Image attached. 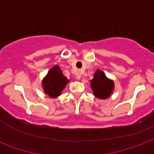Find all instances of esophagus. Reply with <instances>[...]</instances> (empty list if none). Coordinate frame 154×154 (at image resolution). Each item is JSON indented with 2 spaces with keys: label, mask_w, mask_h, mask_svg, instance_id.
I'll use <instances>...</instances> for the list:
<instances>
[{
  "label": "esophagus",
  "mask_w": 154,
  "mask_h": 154,
  "mask_svg": "<svg viewBox=\"0 0 154 154\" xmlns=\"http://www.w3.org/2000/svg\"><path fill=\"white\" fill-rule=\"evenodd\" d=\"M76 77H77V79H81V77H82V72H81L80 71H77V73H76Z\"/></svg>",
  "instance_id": "esophagus-1"
}]
</instances>
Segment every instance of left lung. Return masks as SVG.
Segmentation results:
<instances>
[{
	"mask_svg": "<svg viewBox=\"0 0 154 154\" xmlns=\"http://www.w3.org/2000/svg\"><path fill=\"white\" fill-rule=\"evenodd\" d=\"M91 87L95 97L99 99H106L113 92L114 82L107 78L102 71L97 69L94 73L93 79L91 81Z\"/></svg>",
	"mask_w": 154,
	"mask_h": 154,
	"instance_id": "8db88e82",
	"label": "left lung"
}]
</instances>
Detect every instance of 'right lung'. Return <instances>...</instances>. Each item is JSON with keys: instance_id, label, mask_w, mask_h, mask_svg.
<instances>
[{"instance_id": "right-lung-1", "label": "right lung", "mask_w": 154, "mask_h": 154, "mask_svg": "<svg viewBox=\"0 0 154 154\" xmlns=\"http://www.w3.org/2000/svg\"><path fill=\"white\" fill-rule=\"evenodd\" d=\"M68 82L69 80L63 76L60 67L56 65L48 72V74L43 79V89L48 97L56 98L60 96Z\"/></svg>"}]
</instances>
